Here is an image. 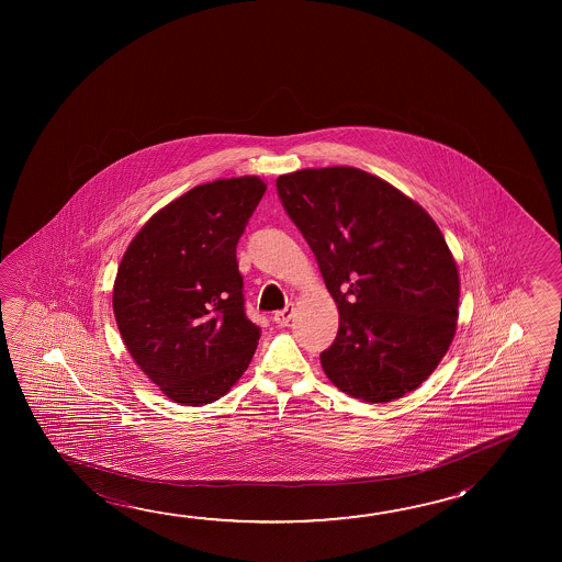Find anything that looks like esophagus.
<instances>
[{
  "label": "esophagus",
  "mask_w": 562,
  "mask_h": 562,
  "mask_svg": "<svg viewBox=\"0 0 562 562\" xmlns=\"http://www.w3.org/2000/svg\"><path fill=\"white\" fill-rule=\"evenodd\" d=\"M292 315H294V307L292 305H288V307H284V310H280V312L274 313V323H278L280 327H285L288 323H290V319H292Z\"/></svg>",
  "instance_id": "34e87169"
}]
</instances>
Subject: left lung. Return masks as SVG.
<instances>
[{
    "mask_svg": "<svg viewBox=\"0 0 562 562\" xmlns=\"http://www.w3.org/2000/svg\"><path fill=\"white\" fill-rule=\"evenodd\" d=\"M277 190L339 310L337 337L319 355L325 374L370 404L405 396L457 331L459 270L437 223L350 166L280 176Z\"/></svg>",
    "mask_w": 562,
    "mask_h": 562,
    "instance_id": "1",
    "label": "left lung"
}]
</instances>
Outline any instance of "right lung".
<instances>
[{
    "label": "right lung",
    "mask_w": 562,
    "mask_h": 562,
    "mask_svg": "<svg viewBox=\"0 0 562 562\" xmlns=\"http://www.w3.org/2000/svg\"><path fill=\"white\" fill-rule=\"evenodd\" d=\"M265 192L257 176L195 186L155 213L123 255L113 285L121 337L178 404L225 396L257 350L237 243Z\"/></svg>",
    "instance_id": "1"
}]
</instances>
